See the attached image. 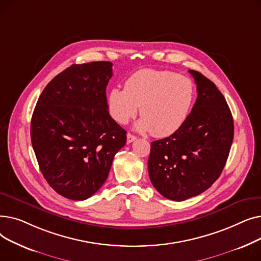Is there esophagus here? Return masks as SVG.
Segmentation results:
<instances>
[{"label":"esophagus","mask_w":261,"mask_h":261,"mask_svg":"<svg viewBox=\"0 0 261 261\" xmlns=\"http://www.w3.org/2000/svg\"><path fill=\"white\" fill-rule=\"evenodd\" d=\"M135 140H136V136H135V135H133V134H131V133H128V134H127V143H128V144L134 142Z\"/></svg>","instance_id":"obj_1"}]
</instances>
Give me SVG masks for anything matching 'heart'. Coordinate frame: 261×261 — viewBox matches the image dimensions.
I'll return each instance as SVG.
<instances>
[{
  "mask_svg": "<svg viewBox=\"0 0 261 261\" xmlns=\"http://www.w3.org/2000/svg\"><path fill=\"white\" fill-rule=\"evenodd\" d=\"M196 97V86L190 78L171 71L144 70L135 72L125 88H113L108 95L110 115L126 123L138 113L143 118L138 129L165 138L179 130L186 121Z\"/></svg>",
  "mask_w": 261,
  "mask_h": 261,
  "instance_id": "1",
  "label": "heart"
}]
</instances>
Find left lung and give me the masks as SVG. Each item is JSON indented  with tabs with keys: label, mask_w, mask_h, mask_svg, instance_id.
Returning a JSON list of instances; mask_svg holds the SVG:
<instances>
[{
	"label": "left lung",
	"mask_w": 261,
	"mask_h": 261,
	"mask_svg": "<svg viewBox=\"0 0 261 261\" xmlns=\"http://www.w3.org/2000/svg\"><path fill=\"white\" fill-rule=\"evenodd\" d=\"M198 97L184 125L151 143L150 181L159 193L184 201L208 189L220 176L234 139V121L222 93L213 81L189 70Z\"/></svg>",
	"instance_id": "left-lung-1"
}]
</instances>
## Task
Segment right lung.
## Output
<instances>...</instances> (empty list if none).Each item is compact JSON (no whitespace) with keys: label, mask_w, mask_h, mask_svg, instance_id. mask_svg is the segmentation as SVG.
<instances>
[{"label":"right lung","mask_w":261,"mask_h":261,"mask_svg":"<svg viewBox=\"0 0 261 261\" xmlns=\"http://www.w3.org/2000/svg\"><path fill=\"white\" fill-rule=\"evenodd\" d=\"M112 63L73 64L41 93L31 139L41 172L62 197L80 201L106 182L127 131L110 116L106 89Z\"/></svg>","instance_id":"add662e5"}]
</instances>
